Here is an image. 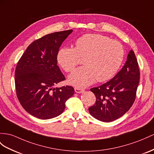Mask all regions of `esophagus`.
Segmentation results:
<instances>
[{
    "label": "esophagus",
    "mask_w": 154,
    "mask_h": 154,
    "mask_svg": "<svg viewBox=\"0 0 154 154\" xmlns=\"http://www.w3.org/2000/svg\"><path fill=\"white\" fill-rule=\"evenodd\" d=\"M74 90H75V92H77V93H82V92H83L85 91L84 89L79 88H78V87H75V88H74Z\"/></svg>",
    "instance_id": "esophagus-1"
}]
</instances>
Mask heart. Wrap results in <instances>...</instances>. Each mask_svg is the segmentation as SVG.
Instances as JSON below:
<instances>
[{
  "mask_svg": "<svg viewBox=\"0 0 154 154\" xmlns=\"http://www.w3.org/2000/svg\"><path fill=\"white\" fill-rule=\"evenodd\" d=\"M124 49L115 39L97 34H86L79 38L75 47H65L58 53L57 60L66 72H72L83 58V66L69 77L76 87H86L96 79L105 82L112 78L124 60Z\"/></svg>",
  "mask_w": 154,
  "mask_h": 154,
  "instance_id": "1",
  "label": "heart"
}]
</instances>
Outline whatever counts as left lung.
I'll list each match as a JSON object with an SVG mask.
<instances>
[{
  "mask_svg": "<svg viewBox=\"0 0 154 154\" xmlns=\"http://www.w3.org/2000/svg\"><path fill=\"white\" fill-rule=\"evenodd\" d=\"M140 82V70L135 53L129 51L127 61L111 80L90 90L95 104L88 108L90 115L104 122L115 120L127 112L135 100Z\"/></svg>",
  "mask_w": 154,
  "mask_h": 154,
  "instance_id": "8db88e82",
  "label": "left lung"
}]
</instances>
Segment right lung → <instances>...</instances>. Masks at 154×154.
<instances>
[{
	"mask_svg": "<svg viewBox=\"0 0 154 154\" xmlns=\"http://www.w3.org/2000/svg\"><path fill=\"white\" fill-rule=\"evenodd\" d=\"M72 30L53 32L34 41L19 59L15 71L16 95L22 107L39 119L57 117L74 94L71 86H53L66 78L57 66L62 42Z\"/></svg>",
	"mask_w": 154,
	"mask_h": 154,
	"instance_id": "obj_1",
	"label": "right lung"
}]
</instances>
